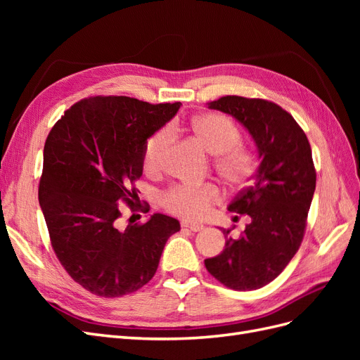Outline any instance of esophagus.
Wrapping results in <instances>:
<instances>
[{
    "label": "esophagus",
    "instance_id": "34e87169",
    "mask_svg": "<svg viewBox=\"0 0 360 360\" xmlns=\"http://www.w3.org/2000/svg\"><path fill=\"white\" fill-rule=\"evenodd\" d=\"M183 228H188V230L193 231V233H198L201 230H204V225L202 224H197V222H188V221H183L181 222Z\"/></svg>",
    "mask_w": 360,
    "mask_h": 360
}]
</instances>
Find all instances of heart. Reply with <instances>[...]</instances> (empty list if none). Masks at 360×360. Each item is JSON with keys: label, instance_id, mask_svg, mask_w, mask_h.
Instances as JSON below:
<instances>
[{"label": "heart", "instance_id": "b5f03b06", "mask_svg": "<svg viewBox=\"0 0 360 360\" xmlns=\"http://www.w3.org/2000/svg\"><path fill=\"white\" fill-rule=\"evenodd\" d=\"M176 129L177 126L172 124ZM189 130L197 143L214 155V168L219 176L231 184H240L254 169V159L240 146V132L230 118L222 114L205 112L193 117ZM172 143L169 127H163L151 135L144 146V168L156 172L162 168L168 148ZM219 201V191L214 184L202 186H176L167 192L163 202L171 212L189 219H197L209 213Z\"/></svg>", "mask_w": 360, "mask_h": 360}]
</instances>
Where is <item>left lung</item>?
I'll use <instances>...</instances> for the list:
<instances>
[{
  "mask_svg": "<svg viewBox=\"0 0 360 360\" xmlns=\"http://www.w3.org/2000/svg\"><path fill=\"white\" fill-rule=\"evenodd\" d=\"M207 105L248 130L259 167L228 205L230 212L248 214L250 222L238 238L222 228L225 248L204 264L228 288L257 290L287 267L302 243L317 180L311 146L296 120L274 102L225 96Z\"/></svg>",
  "mask_w": 360,
  "mask_h": 360,
  "instance_id": "1",
  "label": "left lung"
}]
</instances>
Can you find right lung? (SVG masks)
<instances>
[{
    "label": "right lung",
    "mask_w": 360,
    "mask_h": 360,
    "mask_svg": "<svg viewBox=\"0 0 360 360\" xmlns=\"http://www.w3.org/2000/svg\"><path fill=\"white\" fill-rule=\"evenodd\" d=\"M180 105L96 96L75 103L46 138L39 202L51 243L72 279L96 296L122 297L144 287L180 230L162 213L118 228L120 204L139 201L135 181L147 139Z\"/></svg>",
    "instance_id": "1"
}]
</instances>
